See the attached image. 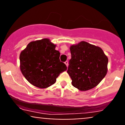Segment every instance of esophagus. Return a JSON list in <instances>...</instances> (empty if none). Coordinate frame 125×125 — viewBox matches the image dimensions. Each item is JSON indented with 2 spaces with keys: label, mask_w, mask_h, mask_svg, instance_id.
Masks as SVG:
<instances>
[{
  "label": "esophagus",
  "mask_w": 125,
  "mask_h": 125,
  "mask_svg": "<svg viewBox=\"0 0 125 125\" xmlns=\"http://www.w3.org/2000/svg\"><path fill=\"white\" fill-rule=\"evenodd\" d=\"M64 63H65V64H66V66H67V67H68V64H69V63H68V62H67V61H66L65 62H64Z\"/></svg>",
  "instance_id": "esophagus-1"
}]
</instances>
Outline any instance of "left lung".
Here are the masks:
<instances>
[{
  "label": "left lung",
  "mask_w": 125,
  "mask_h": 125,
  "mask_svg": "<svg viewBox=\"0 0 125 125\" xmlns=\"http://www.w3.org/2000/svg\"><path fill=\"white\" fill-rule=\"evenodd\" d=\"M71 59L67 69L72 84L81 91L96 87L107 72L108 58L100 47L82 41L70 47Z\"/></svg>",
  "instance_id": "1"
}]
</instances>
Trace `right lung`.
I'll list each match as a JSON object with an SVG mask.
<instances>
[{"mask_svg":"<svg viewBox=\"0 0 125 125\" xmlns=\"http://www.w3.org/2000/svg\"><path fill=\"white\" fill-rule=\"evenodd\" d=\"M49 39L33 41L20 54V69L30 83L39 88H47L56 81L60 73L66 71L60 61V52Z\"/></svg>","mask_w":125,"mask_h":125,"instance_id":"right-lung-1","label":"right lung"}]
</instances>
